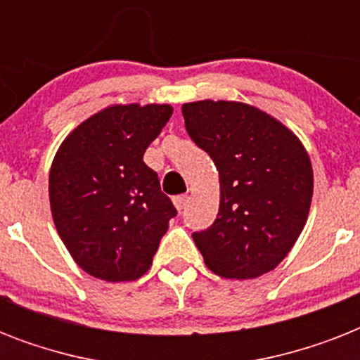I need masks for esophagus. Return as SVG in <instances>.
Here are the masks:
<instances>
[{
	"instance_id": "obj_1",
	"label": "esophagus",
	"mask_w": 360,
	"mask_h": 360,
	"mask_svg": "<svg viewBox=\"0 0 360 360\" xmlns=\"http://www.w3.org/2000/svg\"><path fill=\"white\" fill-rule=\"evenodd\" d=\"M188 200H191V198L186 196V194H181V196H175V198H174L175 209H177V211H183V209L186 207V203H188Z\"/></svg>"
}]
</instances>
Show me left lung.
Here are the masks:
<instances>
[{"mask_svg": "<svg viewBox=\"0 0 360 360\" xmlns=\"http://www.w3.org/2000/svg\"><path fill=\"white\" fill-rule=\"evenodd\" d=\"M186 132L219 169V214L192 233L203 262L222 278L273 271L307 224L312 162L285 124L236 101L183 104Z\"/></svg>", "mask_w": 360, "mask_h": 360, "instance_id": "1", "label": "left lung"}]
</instances>
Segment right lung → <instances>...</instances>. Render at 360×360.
I'll return each mask as SVG.
<instances>
[{"instance_id":"add662e5","label":"right lung","mask_w":360,"mask_h":360,"mask_svg":"<svg viewBox=\"0 0 360 360\" xmlns=\"http://www.w3.org/2000/svg\"><path fill=\"white\" fill-rule=\"evenodd\" d=\"M172 114L169 104H114L78 124L53 157V224L72 259L95 278L143 276L177 214L143 162Z\"/></svg>"}]
</instances>
